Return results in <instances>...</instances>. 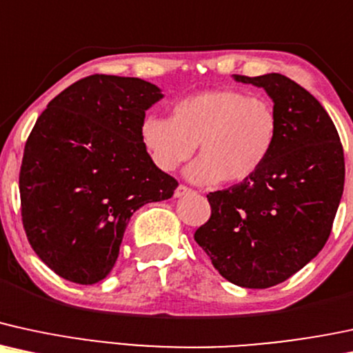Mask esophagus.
<instances>
[{
	"label": "esophagus",
	"instance_id": "esophagus-1",
	"mask_svg": "<svg viewBox=\"0 0 353 353\" xmlns=\"http://www.w3.org/2000/svg\"><path fill=\"white\" fill-rule=\"evenodd\" d=\"M192 193H193L192 188H188V186H185V185H180L175 190V193H173V196L181 198V196H186V194H192Z\"/></svg>",
	"mask_w": 353,
	"mask_h": 353
}]
</instances>
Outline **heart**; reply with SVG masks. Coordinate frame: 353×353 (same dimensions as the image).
<instances>
[{
  "instance_id": "obj_1",
  "label": "heart",
  "mask_w": 353,
  "mask_h": 353,
  "mask_svg": "<svg viewBox=\"0 0 353 353\" xmlns=\"http://www.w3.org/2000/svg\"><path fill=\"white\" fill-rule=\"evenodd\" d=\"M279 122L266 99L236 89L206 90L173 103L172 117L145 115L140 140L153 163L173 172L201 157L185 175L196 185L238 183L251 178L274 150Z\"/></svg>"
}]
</instances>
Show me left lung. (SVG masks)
<instances>
[{
  "mask_svg": "<svg viewBox=\"0 0 353 353\" xmlns=\"http://www.w3.org/2000/svg\"><path fill=\"white\" fill-rule=\"evenodd\" d=\"M233 77L272 99L277 140L258 173L208 194L211 218L194 241L230 283L266 289L324 248L342 200L345 161L332 119L304 87L276 72Z\"/></svg>",
  "mask_w": 353,
  "mask_h": 353,
  "instance_id": "1",
  "label": "left lung"
}]
</instances>
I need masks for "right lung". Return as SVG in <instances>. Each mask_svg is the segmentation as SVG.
<instances>
[{
  "instance_id": "obj_1",
  "label": "right lung",
  "mask_w": 353,
  "mask_h": 353,
  "mask_svg": "<svg viewBox=\"0 0 353 353\" xmlns=\"http://www.w3.org/2000/svg\"><path fill=\"white\" fill-rule=\"evenodd\" d=\"M161 99L143 79L95 74L36 120L19 173L23 225L41 261L70 283L105 279L135 211L178 186L140 140L145 112Z\"/></svg>"
}]
</instances>
